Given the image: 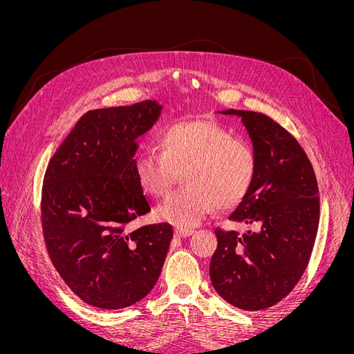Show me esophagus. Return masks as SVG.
<instances>
[{"label": "esophagus", "mask_w": 354, "mask_h": 354, "mask_svg": "<svg viewBox=\"0 0 354 354\" xmlns=\"http://www.w3.org/2000/svg\"><path fill=\"white\" fill-rule=\"evenodd\" d=\"M194 232H195L194 229H183V227H176L174 229V234L177 238H187Z\"/></svg>", "instance_id": "esophagus-1"}]
</instances>
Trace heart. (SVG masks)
<instances>
[{
  "mask_svg": "<svg viewBox=\"0 0 354 354\" xmlns=\"http://www.w3.org/2000/svg\"><path fill=\"white\" fill-rule=\"evenodd\" d=\"M159 152H138L133 169L146 194H169L183 169V189L156 209L159 220L177 227L199 224L214 209H233L248 196L257 176V155L250 143L209 120L180 121L158 137Z\"/></svg>",
  "mask_w": 354,
  "mask_h": 354,
  "instance_id": "heart-1",
  "label": "heart"
}]
</instances>
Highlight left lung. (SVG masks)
Returning <instances> with one entry per match:
<instances>
[{"mask_svg":"<svg viewBox=\"0 0 354 354\" xmlns=\"http://www.w3.org/2000/svg\"><path fill=\"white\" fill-rule=\"evenodd\" d=\"M223 113L242 118L257 155L254 185L229 216L254 230L216 229L209 277L229 304L255 312L282 301L306 272L319 227V187L303 147L282 125L259 112Z\"/></svg>","mask_w":354,"mask_h":354,"instance_id":"8db88e82","label":"left lung"}]
</instances>
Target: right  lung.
<instances>
[{"mask_svg": "<svg viewBox=\"0 0 354 354\" xmlns=\"http://www.w3.org/2000/svg\"><path fill=\"white\" fill-rule=\"evenodd\" d=\"M162 106L88 111L46 169L41 224L55 269L84 303L118 310L152 291L173 239L168 223L133 232L151 211L133 169L136 138L152 128Z\"/></svg>", "mask_w": 354, "mask_h": 354, "instance_id": "1", "label": "right lung"}]
</instances>
